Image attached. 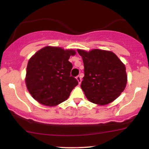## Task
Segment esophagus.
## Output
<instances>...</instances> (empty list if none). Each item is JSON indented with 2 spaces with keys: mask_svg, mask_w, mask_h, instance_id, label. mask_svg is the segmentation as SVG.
<instances>
[{
  "mask_svg": "<svg viewBox=\"0 0 149 149\" xmlns=\"http://www.w3.org/2000/svg\"><path fill=\"white\" fill-rule=\"evenodd\" d=\"M76 79H77V80H78V83H81V81H82V80H81V77H80V76H76Z\"/></svg>",
  "mask_w": 149,
  "mask_h": 149,
  "instance_id": "34e87169",
  "label": "esophagus"
}]
</instances>
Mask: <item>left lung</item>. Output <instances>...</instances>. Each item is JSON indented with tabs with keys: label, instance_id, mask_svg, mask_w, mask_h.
<instances>
[{
	"label": "left lung",
	"instance_id": "8db88e82",
	"mask_svg": "<svg viewBox=\"0 0 149 149\" xmlns=\"http://www.w3.org/2000/svg\"><path fill=\"white\" fill-rule=\"evenodd\" d=\"M83 58L84 74L81 88L89 101L108 104L118 97L127 84L125 66L114 53L102 49H78Z\"/></svg>",
	"mask_w": 149,
	"mask_h": 149
}]
</instances>
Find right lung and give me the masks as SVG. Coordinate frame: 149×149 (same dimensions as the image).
Instances as JSON below:
<instances>
[{"mask_svg": "<svg viewBox=\"0 0 149 149\" xmlns=\"http://www.w3.org/2000/svg\"><path fill=\"white\" fill-rule=\"evenodd\" d=\"M76 52L61 47H45L29 59L26 85L31 96L45 106H55L67 100L78 82L71 76L69 61Z\"/></svg>", "mask_w": 149, "mask_h": 149, "instance_id": "obj_1", "label": "right lung"}]
</instances>
